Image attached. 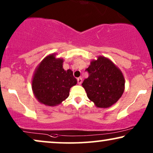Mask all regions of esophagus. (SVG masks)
Wrapping results in <instances>:
<instances>
[{
  "instance_id": "obj_1",
  "label": "esophagus",
  "mask_w": 153,
  "mask_h": 153,
  "mask_svg": "<svg viewBox=\"0 0 153 153\" xmlns=\"http://www.w3.org/2000/svg\"><path fill=\"white\" fill-rule=\"evenodd\" d=\"M77 80H78V85H80L82 82V79L81 78H78V79H77Z\"/></svg>"
}]
</instances>
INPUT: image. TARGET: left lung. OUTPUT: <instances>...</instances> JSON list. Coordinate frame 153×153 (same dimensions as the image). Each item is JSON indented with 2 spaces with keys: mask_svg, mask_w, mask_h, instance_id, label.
I'll use <instances>...</instances> for the list:
<instances>
[{
  "mask_svg": "<svg viewBox=\"0 0 153 153\" xmlns=\"http://www.w3.org/2000/svg\"><path fill=\"white\" fill-rule=\"evenodd\" d=\"M88 78L82 85L88 97L97 107L107 108L115 104L124 91L122 73L109 59L103 56L92 61L85 70Z\"/></svg>",
  "mask_w": 153,
  "mask_h": 153,
  "instance_id": "obj_1",
  "label": "left lung"
}]
</instances>
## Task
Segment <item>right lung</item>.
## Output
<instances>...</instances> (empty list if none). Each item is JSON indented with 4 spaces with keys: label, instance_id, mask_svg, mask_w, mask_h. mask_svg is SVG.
<instances>
[{
    "label": "right lung",
    "instance_id": "obj_1",
    "mask_svg": "<svg viewBox=\"0 0 153 153\" xmlns=\"http://www.w3.org/2000/svg\"><path fill=\"white\" fill-rule=\"evenodd\" d=\"M63 60L53 54L46 57L34 73L32 90L38 101L48 106L61 104L69 96L71 87L77 80L70 69L63 68Z\"/></svg>",
    "mask_w": 153,
    "mask_h": 153
}]
</instances>
